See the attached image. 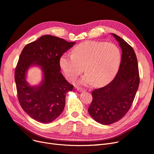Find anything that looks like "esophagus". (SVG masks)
Here are the masks:
<instances>
[{
	"label": "esophagus",
	"mask_w": 154,
	"mask_h": 154,
	"mask_svg": "<svg viewBox=\"0 0 154 154\" xmlns=\"http://www.w3.org/2000/svg\"><path fill=\"white\" fill-rule=\"evenodd\" d=\"M77 90L79 92H84V91H85V89H83V88H77Z\"/></svg>",
	"instance_id": "obj_1"
}]
</instances>
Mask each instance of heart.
I'll return each instance as SVG.
<instances>
[{"instance_id":"1","label":"heart","mask_w":154,"mask_h":154,"mask_svg":"<svg viewBox=\"0 0 154 154\" xmlns=\"http://www.w3.org/2000/svg\"><path fill=\"white\" fill-rule=\"evenodd\" d=\"M121 61V51L116 44L88 41L76 45L72 49V54L62 55L60 65L70 81H75L84 68L87 73L79 84H94L100 87L109 84L116 77Z\"/></svg>"}]
</instances>
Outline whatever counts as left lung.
Returning <instances> with one entry per match:
<instances>
[{"mask_svg": "<svg viewBox=\"0 0 154 154\" xmlns=\"http://www.w3.org/2000/svg\"><path fill=\"white\" fill-rule=\"evenodd\" d=\"M111 34L122 50L120 66L111 82L93 91V101L88 109L94 120L103 125L116 122L126 114L140 84L138 61L134 49L124 39Z\"/></svg>", "mask_w": 154, "mask_h": 154, "instance_id": "8db88e82", "label": "left lung"}]
</instances>
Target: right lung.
I'll return each mask as SVG.
<instances>
[{"instance_id": "obj_1", "label": "right lung", "mask_w": 154, "mask_h": 154, "mask_svg": "<svg viewBox=\"0 0 154 154\" xmlns=\"http://www.w3.org/2000/svg\"><path fill=\"white\" fill-rule=\"evenodd\" d=\"M75 43L44 35L21 51L14 75L17 94L21 108L34 120L49 123L63 110L66 94L73 86L60 72V60ZM33 66L40 67L43 73L42 81L35 86L26 81L27 70Z\"/></svg>"}]
</instances>
